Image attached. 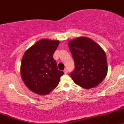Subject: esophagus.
Wrapping results in <instances>:
<instances>
[{"label": "esophagus", "instance_id": "34e87169", "mask_svg": "<svg viewBox=\"0 0 124 124\" xmlns=\"http://www.w3.org/2000/svg\"><path fill=\"white\" fill-rule=\"evenodd\" d=\"M64 72L65 74H67V72H68V70H67V69H66L64 70Z\"/></svg>", "mask_w": 124, "mask_h": 124}]
</instances>
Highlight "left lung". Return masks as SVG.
<instances>
[{"label": "left lung", "mask_w": 124, "mask_h": 124, "mask_svg": "<svg viewBox=\"0 0 124 124\" xmlns=\"http://www.w3.org/2000/svg\"><path fill=\"white\" fill-rule=\"evenodd\" d=\"M68 45L75 66L70 73L74 83L86 89L97 86L108 71L106 55L102 47L85 37L70 40Z\"/></svg>", "instance_id": "left-lung-1"}]
</instances>
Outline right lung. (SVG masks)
Wrapping results in <instances>:
<instances>
[{
    "label": "right lung",
    "mask_w": 124,
    "mask_h": 124,
    "mask_svg": "<svg viewBox=\"0 0 124 124\" xmlns=\"http://www.w3.org/2000/svg\"><path fill=\"white\" fill-rule=\"evenodd\" d=\"M60 41L42 39L26 51L22 60L20 74L29 90L38 95H46L59 84L64 74L57 68L53 55Z\"/></svg>",
    "instance_id": "right-lung-1"
}]
</instances>
